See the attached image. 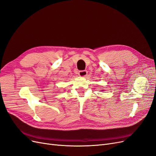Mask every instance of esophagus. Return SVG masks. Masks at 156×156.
<instances>
[{
  "label": "esophagus",
  "mask_w": 156,
  "mask_h": 156,
  "mask_svg": "<svg viewBox=\"0 0 156 156\" xmlns=\"http://www.w3.org/2000/svg\"><path fill=\"white\" fill-rule=\"evenodd\" d=\"M87 70H81L79 72V75L81 77H86L87 75Z\"/></svg>",
  "instance_id": "esophagus-1"
}]
</instances>
